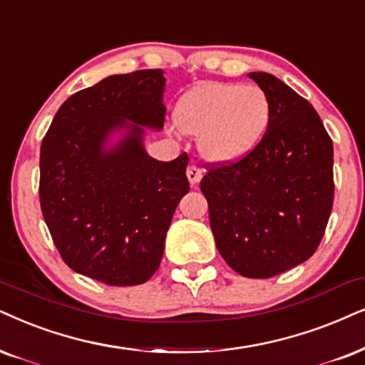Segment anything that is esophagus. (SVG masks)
I'll return each mask as SVG.
<instances>
[{
    "label": "esophagus",
    "mask_w": 365,
    "mask_h": 365,
    "mask_svg": "<svg viewBox=\"0 0 365 365\" xmlns=\"http://www.w3.org/2000/svg\"><path fill=\"white\" fill-rule=\"evenodd\" d=\"M187 178L192 185H197V183L202 180V170L198 168L197 165H190V167L187 168Z\"/></svg>",
    "instance_id": "34e87169"
}]
</instances>
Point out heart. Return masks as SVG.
Instances as JSON below:
<instances>
[{
	"label": "heart",
	"mask_w": 365,
	"mask_h": 365,
	"mask_svg": "<svg viewBox=\"0 0 365 365\" xmlns=\"http://www.w3.org/2000/svg\"><path fill=\"white\" fill-rule=\"evenodd\" d=\"M271 118L269 101L257 86L205 82L178 99L173 121L178 131L198 136L207 161L230 165L259 145Z\"/></svg>",
	"instance_id": "1"
}]
</instances>
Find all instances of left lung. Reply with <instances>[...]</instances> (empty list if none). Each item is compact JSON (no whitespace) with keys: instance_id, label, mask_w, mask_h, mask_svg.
<instances>
[{"instance_id":"1","label":"left lung","mask_w":365,"mask_h":365,"mask_svg":"<svg viewBox=\"0 0 365 365\" xmlns=\"http://www.w3.org/2000/svg\"><path fill=\"white\" fill-rule=\"evenodd\" d=\"M269 101L259 145L212 168L200 190L215 246L246 278H271L317 251L334 205V145L313 106L266 72H251Z\"/></svg>"}]
</instances>
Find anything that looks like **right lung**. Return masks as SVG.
Masks as SVG:
<instances>
[{
  "mask_svg": "<svg viewBox=\"0 0 365 365\" xmlns=\"http://www.w3.org/2000/svg\"><path fill=\"white\" fill-rule=\"evenodd\" d=\"M163 71L109 76L60 106L40 148V205L62 259L110 286L158 269L165 237L188 193L183 153L151 158L146 129L165 119Z\"/></svg>",
  "mask_w": 365,
  "mask_h": 365,
  "instance_id": "right-lung-1",
  "label": "right lung"
}]
</instances>
